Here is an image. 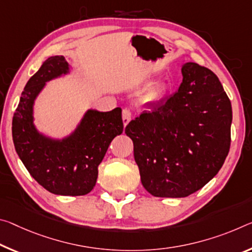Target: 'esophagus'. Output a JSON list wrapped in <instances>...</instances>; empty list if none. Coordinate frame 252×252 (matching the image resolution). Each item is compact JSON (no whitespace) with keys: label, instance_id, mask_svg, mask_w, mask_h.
<instances>
[{"label":"esophagus","instance_id":"obj_1","mask_svg":"<svg viewBox=\"0 0 252 252\" xmlns=\"http://www.w3.org/2000/svg\"><path fill=\"white\" fill-rule=\"evenodd\" d=\"M131 118H132V113L129 109H125L122 111V120H123V126H126L131 121Z\"/></svg>","mask_w":252,"mask_h":252}]
</instances>
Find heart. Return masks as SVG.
<instances>
[{"label":"heart","mask_w":252,"mask_h":252,"mask_svg":"<svg viewBox=\"0 0 252 252\" xmlns=\"http://www.w3.org/2000/svg\"><path fill=\"white\" fill-rule=\"evenodd\" d=\"M166 93V86L162 85V84H158V85H155L150 87L149 90L145 92L142 96V102L146 103V104H150V103L157 102L158 99H160L163 94Z\"/></svg>","instance_id":"heart-1"}]
</instances>
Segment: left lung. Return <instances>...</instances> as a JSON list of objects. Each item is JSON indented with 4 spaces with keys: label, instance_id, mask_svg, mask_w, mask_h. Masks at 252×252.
I'll use <instances>...</instances> for the list:
<instances>
[{
    "label": "left lung",
    "instance_id": "8db88e82",
    "mask_svg": "<svg viewBox=\"0 0 252 252\" xmlns=\"http://www.w3.org/2000/svg\"><path fill=\"white\" fill-rule=\"evenodd\" d=\"M174 95L126 127L141 183L157 197H186L219 173L230 150L232 107L212 70L182 67Z\"/></svg>",
    "mask_w": 252,
    "mask_h": 252
}]
</instances>
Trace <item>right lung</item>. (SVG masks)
I'll use <instances>...</instances> for the list:
<instances>
[{"mask_svg": "<svg viewBox=\"0 0 252 252\" xmlns=\"http://www.w3.org/2000/svg\"><path fill=\"white\" fill-rule=\"evenodd\" d=\"M68 73L63 56L43 62L22 92L12 121V137L23 165L43 189L56 195L81 196L94 189L107 148L123 132L122 110H87L77 127L63 139L40 133L33 123L35 98L47 82Z\"/></svg>", "mask_w": 252, "mask_h": 252, "instance_id": "right-lung-1", "label": "right lung"}]
</instances>
